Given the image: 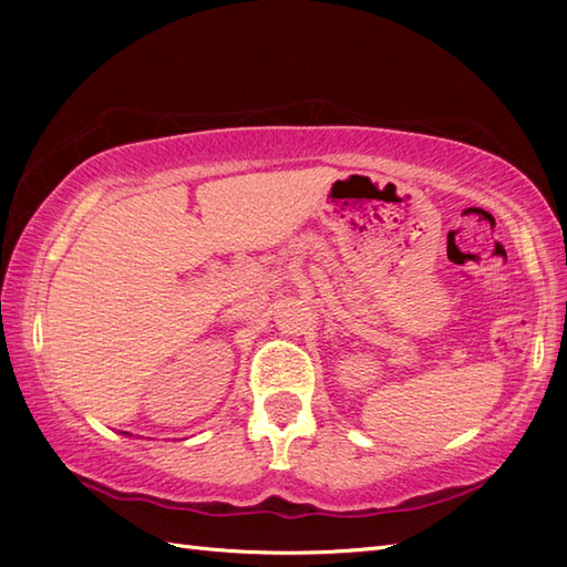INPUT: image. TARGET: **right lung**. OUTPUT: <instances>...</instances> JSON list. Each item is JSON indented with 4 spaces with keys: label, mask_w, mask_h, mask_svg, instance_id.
I'll use <instances>...</instances> for the list:
<instances>
[{
    "label": "right lung",
    "mask_w": 567,
    "mask_h": 567,
    "mask_svg": "<svg viewBox=\"0 0 567 567\" xmlns=\"http://www.w3.org/2000/svg\"><path fill=\"white\" fill-rule=\"evenodd\" d=\"M124 433H126V431H124Z\"/></svg>",
    "instance_id": "obj_1"
}]
</instances>
